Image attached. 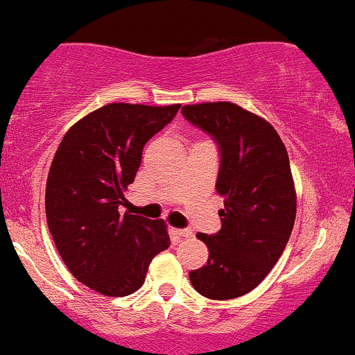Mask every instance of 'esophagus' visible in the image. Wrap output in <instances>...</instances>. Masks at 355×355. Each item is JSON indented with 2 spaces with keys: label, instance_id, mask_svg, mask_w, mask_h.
<instances>
[{
  "label": "esophagus",
  "instance_id": "obj_1",
  "mask_svg": "<svg viewBox=\"0 0 355 355\" xmlns=\"http://www.w3.org/2000/svg\"><path fill=\"white\" fill-rule=\"evenodd\" d=\"M174 234L178 237H191V229H174Z\"/></svg>",
  "mask_w": 355,
  "mask_h": 355
}]
</instances>
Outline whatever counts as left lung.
<instances>
[{"instance_id":"8db88e82","label":"left lung","mask_w":355,"mask_h":355,"mask_svg":"<svg viewBox=\"0 0 355 355\" xmlns=\"http://www.w3.org/2000/svg\"><path fill=\"white\" fill-rule=\"evenodd\" d=\"M181 112L217 144L215 189L224 196L222 229L198 234L208 259L189 272V280L208 299L239 297L268 275L294 227L295 189L287 150L272 124L232 102L184 105Z\"/></svg>"}]
</instances>
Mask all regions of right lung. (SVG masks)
<instances>
[{
  "mask_svg": "<svg viewBox=\"0 0 355 355\" xmlns=\"http://www.w3.org/2000/svg\"><path fill=\"white\" fill-rule=\"evenodd\" d=\"M181 105L107 104L73 124L51 164L46 218L78 282L121 297L145 282L150 261L171 246L164 220L119 214L145 144Z\"/></svg>",
  "mask_w": 355,
  "mask_h": 355,
  "instance_id": "1",
  "label": "right lung"
}]
</instances>
